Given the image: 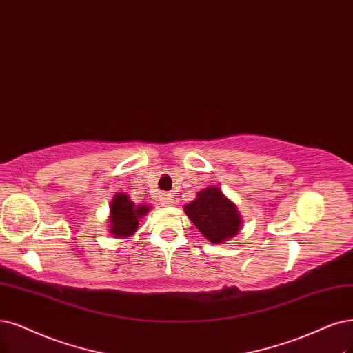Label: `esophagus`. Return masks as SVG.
<instances>
[{
  "mask_svg": "<svg viewBox=\"0 0 353 353\" xmlns=\"http://www.w3.org/2000/svg\"><path fill=\"white\" fill-rule=\"evenodd\" d=\"M160 202H161V205L168 206V205H173L174 203V199H173L172 194L165 193V194H161V196H160Z\"/></svg>",
  "mask_w": 353,
  "mask_h": 353,
  "instance_id": "esophagus-1",
  "label": "esophagus"
}]
</instances>
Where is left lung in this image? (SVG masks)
<instances>
[{"instance_id":"1","label":"left lung","mask_w":353,"mask_h":353,"mask_svg":"<svg viewBox=\"0 0 353 353\" xmlns=\"http://www.w3.org/2000/svg\"><path fill=\"white\" fill-rule=\"evenodd\" d=\"M185 211L194 227L214 244L236 237L241 227L237 206L216 186L201 190L196 199L185 206Z\"/></svg>"}]
</instances>
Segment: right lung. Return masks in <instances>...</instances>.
<instances>
[{"mask_svg":"<svg viewBox=\"0 0 353 353\" xmlns=\"http://www.w3.org/2000/svg\"><path fill=\"white\" fill-rule=\"evenodd\" d=\"M148 211L150 205H135L126 193H116L110 203V234L116 239L130 237Z\"/></svg>","mask_w":353,"mask_h":353,"instance_id":"obj_1","label":"right lung"}]
</instances>
